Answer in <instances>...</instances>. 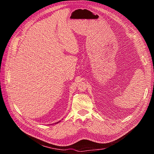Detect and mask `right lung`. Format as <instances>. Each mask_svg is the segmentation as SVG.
Listing matches in <instances>:
<instances>
[{
  "instance_id": "right-lung-1",
  "label": "right lung",
  "mask_w": 154,
  "mask_h": 154,
  "mask_svg": "<svg viewBox=\"0 0 154 154\" xmlns=\"http://www.w3.org/2000/svg\"><path fill=\"white\" fill-rule=\"evenodd\" d=\"M59 122H57V123H56V124H57V123H59Z\"/></svg>"
}]
</instances>
